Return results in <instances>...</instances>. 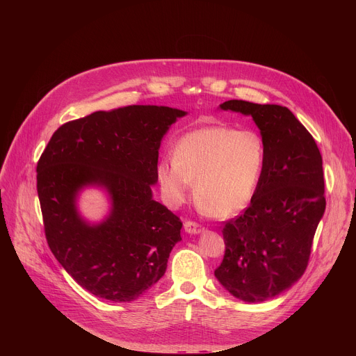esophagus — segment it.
Returning <instances> with one entry per match:
<instances>
[{
	"instance_id": "1",
	"label": "esophagus",
	"mask_w": 356,
	"mask_h": 356,
	"mask_svg": "<svg viewBox=\"0 0 356 356\" xmlns=\"http://www.w3.org/2000/svg\"><path fill=\"white\" fill-rule=\"evenodd\" d=\"M202 229H204V228H202L200 224H197L194 221H186L184 222V231L187 234H200Z\"/></svg>"
}]
</instances>
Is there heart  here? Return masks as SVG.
<instances>
[{"instance_id":"1","label":"heart","mask_w":356,"mask_h":356,"mask_svg":"<svg viewBox=\"0 0 356 356\" xmlns=\"http://www.w3.org/2000/svg\"><path fill=\"white\" fill-rule=\"evenodd\" d=\"M266 163V145L253 129L214 125L184 135L173 150V161L158 163L156 176L170 207L191 195L217 218L241 213L255 195Z\"/></svg>"}]
</instances>
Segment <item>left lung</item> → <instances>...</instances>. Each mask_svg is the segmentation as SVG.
<instances>
[{
	"label": "left lung",
	"instance_id": "obj_1",
	"mask_svg": "<svg viewBox=\"0 0 356 356\" xmlns=\"http://www.w3.org/2000/svg\"><path fill=\"white\" fill-rule=\"evenodd\" d=\"M220 108L253 118L266 163L248 209L222 228L225 253L214 275L234 297L261 302L291 287L309 265L325 211L323 158L286 107L229 99Z\"/></svg>",
	"mask_w": 356,
	"mask_h": 356
}]
</instances>
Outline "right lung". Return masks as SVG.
I'll return each instance as SVG.
<instances>
[{
  "mask_svg": "<svg viewBox=\"0 0 356 356\" xmlns=\"http://www.w3.org/2000/svg\"><path fill=\"white\" fill-rule=\"evenodd\" d=\"M186 113L128 106L63 124L36 166L47 245L65 270L91 294L113 302L140 297L166 272L183 222L152 198L162 138ZM87 185L108 190L109 217L90 226L75 200Z\"/></svg>",
  "mask_w": 356,
  "mask_h": 356,
  "instance_id": "right-lung-1",
  "label": "right lung"
}]
</instances>
